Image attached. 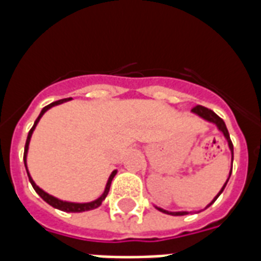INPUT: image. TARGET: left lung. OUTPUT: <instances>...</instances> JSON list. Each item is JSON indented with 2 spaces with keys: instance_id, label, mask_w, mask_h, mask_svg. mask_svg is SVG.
Masks as SVG:
<instances>
[{
  "instance_id": "left-lung-1",
  "label": "left lung",
  "mask_w": 261,
  "mask_h": 261,
  "mask_svg": "<svg viewBox=\"0 0 261 261\" xmlns=\"http://www.w3.org/2000/svg\"><path fill=\"white\" fill-rule=\"evenodd\" d=\"M192 112H194V114H196V115H199L200 118H203V119H204V120H207V122H211V123H214V124H217V127H218V130L222 131L223 135H225V138H226V141H227V145H229V149H230V151H231V164H233V143H231V141H230V135H229V131H227L226 124H225V122H223L222 119L219 118L218 115L215 114L214 111L208 110V108H206V107H202V106L194 107V108H192ZM230 174H231V171H230V173H229V178H230ZM229 178H227L226 182L223 184L222 190L219 191V194L217 195V196H215L214 200H213V202H211L210 204H208V206H207V207H210L211 204H213V203H214L215 200H217V198H218L219 195L222 194V191L225 190V187H226L227 181H229ZM157 210L163 211V213H165V214H171V215H186V214H188L187 211H176V213H171V211L164 210V208H160V207H157Z\"/></svg>"
}]
</instances>
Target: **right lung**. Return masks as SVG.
I'll use <instances>...</instances> for the list:
<instances>
[{
  "instance_id": "add662e5",
  "label": "right lung",
  "mask_w": 261,
  "mask_h": 261,
  "mask_svg": "<svg viewBox=\"0 0 261 261\" xmlns=\"http://www.w3.org/2000/svg\"><path fill=\"white\" fill-rule=\"evenodd\" d=\"M67 100H70V98H62V100H58V101H54V102H51V104H48V106H46L42 110V112H40V115L38 116V119L35 120L34 126H32V128H31L30 133H28V137H27V142H25V147H24V165H25V168H27L25 157H27V153H28V146H30L31 137H32V133H34L35 127H36L38 122L40 120V118L43 116V114H44L47 110H50L51 107L58 106V104H62V102L67 101ZM27 173H28V169H27ZM115 174H116V171H114L112 173H111L110 178H108V181H107V186H106V190H104V194H102L98 199H96V200H93V202H89V203H71V202H63V200H59V199L54 198V196H51V195H48L47 192H44L43 190H40V188H39V187L35 184V181L32 180V177L30 176V173H28V178H30L31 184H32V187H34V190L38 192L39 196H40V198H42L44 202L48 203L50 206L55 207V208H58V210L66 211V213H84V211H89V210H93V208H97V207L101 204L102 200L106 199V196L108 195V192H110L111 181H112V178L115 177Z\"/></svg>"
}]
</instances>
